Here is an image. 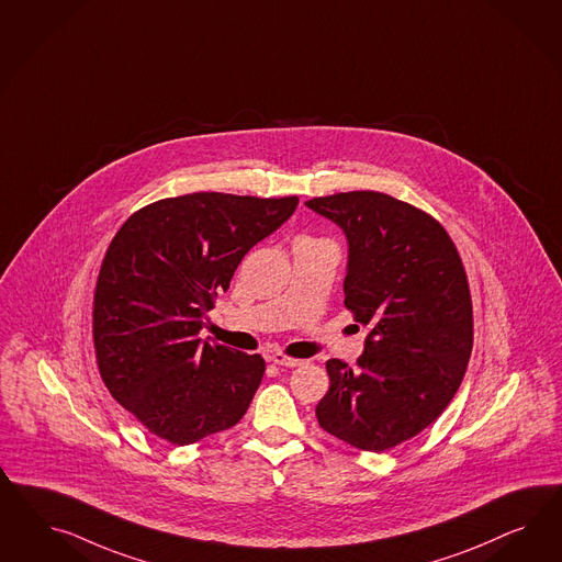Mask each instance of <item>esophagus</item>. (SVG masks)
<instances>
[{
	"label": "esophagus",
	"instance_id": "obj_1",
	"mask_svg": "<svg viewBox=\"0 0 562 562\" xmlns=\"http://www.w3.org/2000/svg\"><path fill=\"white\" fill-rule=\"evenodd\" d=\"M273 364H278V367H289V369H294V367H301V364H305V360H301V358H290L286 355H280V352H276L270 357Z\"/></svg>",
	"mask_w": 562,
	"mask_h": 562
}]
</instances>
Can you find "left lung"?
Returning <instances> with one entry per match:
<instances>
[{
    "instance_id": "1",
    "label": "left lung",
    "mask_w": 562,
    "mask_h": 562,
    "mask_svg": "<svg viewBox=\"0 0 562 562\" xmlns=\"http://www.w3.org/2000/svg\"><path fill=\"white\" fill-rule=\"evenodd\" d=\"M348 243L344 305L369 325L350 369L327 360L319 426L362 451L416 437L449 406L472 352V301L460 254L441 224L376 191L308 200Z\"/></svg>"
}]
</instances>
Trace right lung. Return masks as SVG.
<instances>
[{"label":"right lung","instance_id":"add662e5","mask_svg":"<svg viewBox=\"0 0 562 562\" xmlns=\"http://www.w3.org/2000/svg\"><path fill=\"white\" fill-rule=\"evenodd\" d=\"M299 198L191 193L136 212L111 240L94 292L102 381L153 435L191 445L237 425L266 362L200 338L240 259Z\"/></svg>","mask_w":562,"mask_h":562}]
</instances>
